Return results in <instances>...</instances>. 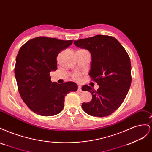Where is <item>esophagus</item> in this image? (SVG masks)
I'll return each mask as SVG.
<instances>
[{"label":"esophagus","instance_id":"1","mask_svg":"<svg viewBox=\"0 0 152 152\" xmlns=\"http://www.w3.org/2000/svg\"><path fill=\"white\" fill-rule=\"evenodd\" d=\"M78 91H82V88H81V86L80 85L78 86Z\"/></svg>","mask_w":152,"mask_h":152}]
</instances>
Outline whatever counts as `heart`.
Instances as JSON below:
<instances>
[{
	"label": "heart",
	"mask_w": 152,
	"mask_h": 152,
	"mask_svg": "<svg viewBox=\"0 0 152 152\" xmlns=\"http://www.w3.org/2000/svg\"><path fill=\"white\" fill-rule=\"evenodd\" d=\"M80 73H74V74L72 75L73 79L74 80H76V81L79 80L80 79Z\"/></svg>",
	"instance_id": "b5f03b06"
}]
</instances>
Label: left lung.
<instances>
[{
  "label": "left lung",
  "instance_id": "left-lung-1",
  "mask_svg": "<svg viewBox=\"0 0 152 152\" xmlns=\"http://www.w3.org/2000/svg\"><path fill=\"white\" fill-rule=\"evenodd\" d=\"M76 46L86 49L92 56L89 76L99 86L95 91L88 85L82 91H89L93 99L83 103L82 107L87 114L106 117L117 110L130 88L131 65L126 49L113 37L97 35L74 41Z\"/></svg>",
  "mask_w": 152,
  "mask_h": 152
}]
</instances>
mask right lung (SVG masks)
I'll use <instances>...</instances> for the list:
<instances>
[{
    "instance_id": "obj_1",
    "label": "right lung",
    "mask_w": 152,
    "mask_h": 152,
    "mask_svg": "<svg viewBox=\"0 0 152 152\" xmlns=\"http://www.w3.org/2000/svg\"><path fill=\"white\" fill-rule=\"evenodd\" d=\"M72 42L73 40L37 37L27 41L18 53L15 73L18 91L27 107L39 115L61 112L65 96L78 89L74 82L58 84L50 81V71L57 70L58 54Z\"/></svg>"
}]
</instances>
